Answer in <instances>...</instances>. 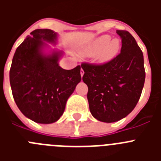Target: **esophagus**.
<instances>
[{"label": "esophagus", "instance_id": "1", "mask_svg": "<svg viewBox=\"0 0 161 161\" xmlns=\"http://www.w3.org/2000/svg\"><path fill=\"white\" fill-rule=\"evenodd\" d=\"M84 73H85V72H84V70L81 68V69H80V76H84Z\"/></svg>", "mask_w": 161, "mask_h": 161}]
</instances>
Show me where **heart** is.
I'll return each instance as SVG.
<instances>
[{"label":"heart","instance_id":"obj_1","mask_svg":"<svg viewBox=\"0 0 161 161\" xmlns=\"http://www.w3.org/2000/svg\"><path fill=\"white\" fill-rule=\"evenodd\" d=\"M120 49L119 38H111L110 35H102L93 41L91 46L86 50L85 54L94 55L99 52L97 59L102 62L110 60L117 55Z\"/></svg>","mask_w":161,"mask_h":161}]
</instances>
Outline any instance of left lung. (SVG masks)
<instances>
[{
    "mask_svg": "<svg viewBox=\"0 0 161 161\" xmlns=\"http://www.w3.org/2000/svg\"><path fill=\"white\" fill-rule=\"evenodd\" d=\"M116 32L122 38L120 54L102 64H81L89 110L103 123L126 117L137 105L145 81L143 55L136 39L128 31Z\"/></svg>",
    "mask_w": 161,
    "mask_h": 161,
    "instance_id": "8db88e82",
    "label": "left lung"
}]
</instances>
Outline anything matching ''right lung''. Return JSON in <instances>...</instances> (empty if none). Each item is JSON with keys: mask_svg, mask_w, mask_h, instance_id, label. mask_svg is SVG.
Here are the masks:
<instances>
[{"mask_svg": "<svg viewBox=\"0 0 161 161\" xmlns=\"http://www.w3.org/2000/svg\"><path fill=\"white\" fill-rule=\"evenodd\" d=\"M57 33L37 29L17 48L9 71L14 99L25 117L42 124L59 119L68 97L81 80L80 66L65 70L59 65L64 52L46 53L47 43L55 44Z\"/></svg>", "mask_w": 161, "mask_h": 161, "instance_id": "1", "label": "right lung"}]
</instances>
